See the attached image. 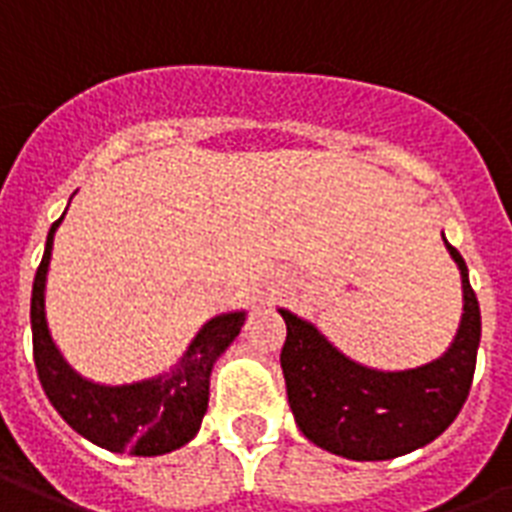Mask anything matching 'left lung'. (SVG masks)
Masks as SVG:
<instances>
[{
	"label": "left lung",
	"mask_w": 512,
	"mask_h": 512,
	"mask_svg": "<svg viewBox=\"0 0 512 512\" xmlns=\"http://www.w3.org/2000/svg\"><path fill=\"white\" fill-rule=\"evenodd\" d=\"M462 276V321L444 356L404 372H377L340 350L295 313L287 324L281 369L297 428L321 449L348 460H393L438 438L470 393L481 342V308L468 265L444 239Z\"/></svg>",
	"instance_id": "left-lung-1"
}]
</instances>
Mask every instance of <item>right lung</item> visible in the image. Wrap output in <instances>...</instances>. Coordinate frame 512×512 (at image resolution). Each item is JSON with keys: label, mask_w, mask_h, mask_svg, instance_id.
<instances>
[{"label": "right lung", "mask_w": 512, "mask_h": 512, "mask_svg": "<svg viewBox=\"0 0 512 512\" xmlns=\"http://www.w3.org/2000/svg\"><path fill=\"white\" fill-rule=\"evenodd\" d=\"M66 215V212H63ZM63 220V217H60ZM55 220L47 233L44 257L31 289V335L34 364L50 404L71 428L108 452L156 457L188 444L201 425L209 401V374L244 327V311L209 319L180 358V364L154 380L132 385H98L79 377L52 345L44 321V281L52 255Z\"/></svg>", "instance_id": "obj_1"}]
</instances>
